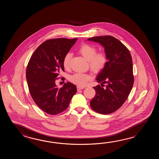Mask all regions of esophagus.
Segmentation results:
<instances>
[{"label": "esophagus", "mask_w": 159, "mask_h": 159, "mask_svg": "<svg viewBox=\"0 0 159 159\" xmlns=\"http://www.w3.org/2000/svg\"><path fill=\"white\" fill-rule=\"evenodd\" d=\"M77 90H82L83 89H84V87H81V86H77Z\"/></svg>", "instance_id": "34e87169"}]
</instances>
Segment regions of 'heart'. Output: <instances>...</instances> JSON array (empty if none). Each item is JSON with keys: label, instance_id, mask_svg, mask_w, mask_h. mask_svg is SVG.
<instances>
[{"label": "heart", "instance_id": "heart-1", "mask_svg": "<svg viewBox=\"0 0 159 159\" xmlns=\"http://www.w3.org/2000/svg\"><path fill=\"white\" fill-rule=\"evenodd\" d=\"M79 52L88 60L91 70L95 73L101 72L107 63V57L105 52H99L97 53V48L91 44H83L80 48ZM70 58L71 54L69 53L65 56L62 61L65 69H68L69 68ZM91 78L90 75L78 73L71 75L70 81L79 86H84Z\"/></svg>", "mask_w": 159, "mask_h": 159}]
</instances>
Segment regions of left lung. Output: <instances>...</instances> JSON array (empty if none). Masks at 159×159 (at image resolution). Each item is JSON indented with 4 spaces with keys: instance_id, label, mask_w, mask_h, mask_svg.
Here are the masks:
<instances>
[{
    "instance_id": "obj_1",
    "label": "left lung",
    "mask_w": 159,
    "mask_h": 159,
    "mask_svg": "<svg viewBox=\"0 0 159 159\" xmlns=\"http://www.w3.org/2000/svg\"><path fill=\"white\" fill-rule=\"evenodd\" d=\"M88 40L98 43L105 48L107 63L98 74V83H106V88L97 85L96 94L90 101L95 111L108 114L116 111L125 102L134 84L132 60L129 49L111 36H97Z\"/></svg>"
}]
</instances>
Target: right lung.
Masks as SVG:
<instances>
[{"label": "right lung", "instance_id": "right-lung-1", "mask_svg": "<svg viewBox=\"0 0 159 159\" xmlns=\"http://www.w3.org/2000/svg\"><path fill=\"white\" fill-rule=\"evenodd\" d=\"M77 38L45 41L34 52L26 70L29 91L35 103L48 114L56 115L68 108L77 87L68 82L57 88L55 81L64 71L62 61Z\"/></svg>", "mask_w": 159, "mask_h": 159}]
</instances>
